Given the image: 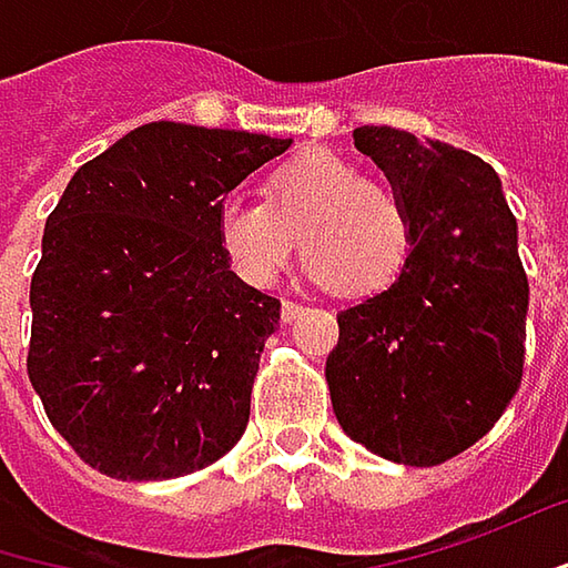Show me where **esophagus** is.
I'll use <instances>...</instances> for the list:
<instances>
[{"mask_svg":"<svg viewBox=\"0 0 568 568\" xmlns=\"http://www.w3.org/2000/svg\"><path fill=\"white\" fill-rule=\"evenodd\" d=\"M302 312H305V305H302V302H288V298L283 302V321H285V324H292V321L302 315Z\"/></svg>","mask_w":568,"mask_h":568,"instance_id":"obj_1","label":"esophagus"}]
</instances>
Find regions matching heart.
I'll use <instances>...</instances> for the list:
<instances>
[{
  "label": "heart",
  "instance_id": "b5f03b06",
  "mask_svg": "<svg viewBox=\"0 0 568 568\" xmlns=\"http://www.w3.org/2000/svg\"><path fill=\"white\" fill-rule=\"evenodd\" d=\"M217 244L251 285L280 283L305 244L308 276L344 295L395 283L415 247V224L392 185L351 160L305 151L266 176V202L231 195L217 209Z\"/></svg>",
  "mask_w": 568,
  "mask_h": 568
}]
</instances>
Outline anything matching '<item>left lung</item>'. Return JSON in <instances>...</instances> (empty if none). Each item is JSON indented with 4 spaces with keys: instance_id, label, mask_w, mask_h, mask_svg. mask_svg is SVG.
I'll return each instance as SVG.
<instances>
[{
    "instance_id": "left-lung-1",
    "label": "left lung",
    "mask_w": 568,
    "mask_h": 568,
    "mask_svg": "<svg viewBox=\"0 0 568 568\" xmlns=\"http://www.w3.org/2000/svg\"><path fill=\"white\" fill-rule=\"evenodd\" d=\"M353 144L405 199L415 247L385 292L337 315L334 415L383 459L437 466L483 440L520 385L530 288L517 221L473 153L385 124L356 128Z\"/></svg>"
}]
</instances>
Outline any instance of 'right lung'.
Returning <instances> with one entry per match:
<instances>
[{
    "instance_id": "1",
    "label": "right lung",
    "mask_w": 568,
    "mask_h": 568,
    "mask_svg": "<svg viewBox=\"0 0 568 568\" xmlns=\"http://www.w3.org/2000/svg\"><path fill=\"white\" fill-rule=\"evenodd\" d=\"M288 144L151 121L67 183L31 276L28 379L92 469L176 479L241 440L280 298L231 270L217 209Z\"/></svg>"
}]
</instances>
